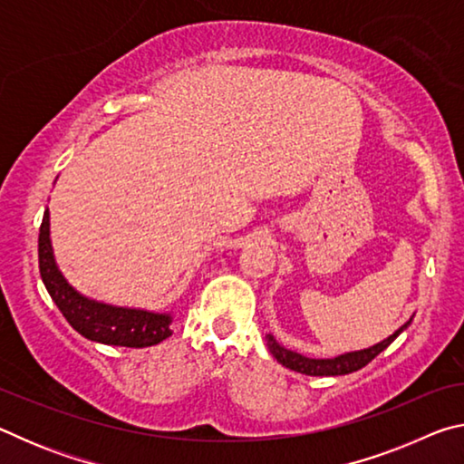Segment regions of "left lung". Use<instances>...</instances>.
Here are the masks:
<instances>
[{"mask_svg": "<svg viewBox=\"0 0 464 464\" xmlns=\"http://www.w3.org/2000/svg\"><path fill=\"white\" fill-rule=\"evenodd\" d=\"M410 324H411V321H407V324L401 329H399V332H395L391 337H387L384 342L372 345V348L360 350V352H350V354L337 356V358H332V360L304 358L301 354H296V352H290V350L282 348V345L276 340H274L272 335H266V342H268V348L272 352V356L276 358L282 366L290 368V371L301 372V374H309V376H340V374L356 372V371H360V368H364L368 362H372V360L379 356L382 350H387L391 342L395 340V337L401 334Z\"/></svg>", "mask_w": 464, "mask_h": 464, "instance_id": "1", "label": "left lung"}]
</instances>
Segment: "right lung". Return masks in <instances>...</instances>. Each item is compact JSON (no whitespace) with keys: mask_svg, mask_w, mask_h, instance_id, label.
Segmentation results:
<instances>
[{"mask_svg":"<svg viewBox=\"0 0 464 464\" xmlns=\"http://www.w3.org/2000/svg\"><path fill=\"white\" fill-rule=\"evenodd\" d=\"M49 233V210H44L41 235H38V268L54 304L77 334L92 342L124 345V348H147L171 335V319L168 315L110 307L75 293L54 264Z\"/></svg>","mask_w":464,"mask_h":464,"instance_id":"add662e5","label":"right lung"}]
</instances>
